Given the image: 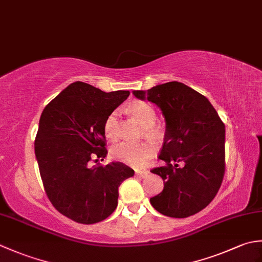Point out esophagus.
Listing matches in <instances>:
<instances>
[{
  "mask_svg": "<svg viewBox=\"0 0 262 262\" xmlns=\"http://www.w3.org/2000/svg\"><path fill=\"white\" fill-rule=\"evenodd\" d=\"M136 174L140 177V178H147L148 177V174H149V172L148 171H146V170H142V171H136Z\"/></svg>",
  "mask_w": 262,
  "mask_h": 262,
  "instance_id": "1",
  "label": "esophagus"
}]
</instances>
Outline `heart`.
<instances>
[{
    "label": "heart",
    "instance_id": "1",
    "mask_svg": "<svg viewBox=\"0 0 262 262\" xmlns=\"http://www.w3.org/2000/svg\"><path fill=\"white\" fill-rule=\"evenodd\" d=\"M128 111L144 127V132L148 137L154 138L160 136L162 129L159 125L154 124L157 119V113L148 102L135 100L128 105ZM103 130L105 137L110 142H115L118 138V119H117L116 111L111 113L104 120ZM154 151V146L148 142H121L113 147L111 154L116 160L138 168V166H143L153 157Z\"/></svg>",
    "mask_w": 262,
    "mask_h": 262
}]
</instances>
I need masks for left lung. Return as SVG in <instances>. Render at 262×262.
<instances>
[{"instance_id":"left-lung-1","label":"left lung","mask_w":262,"mask_h":262,"mask_svg":"<svg viewBox=\"0 0 262 262\" xmlns=\"http://www.w3.org/2000/svg\"><path fill=\"white\" fill-rule=\"evenodd\" d=\"M133 93L160 107L166 122L159 155L165 165L151 170L162 178L164 188L149 202L159 213L176 219L199 213L214 199L224 178V122L207 98L180 82Z\"/></svg>"}]
</instances>
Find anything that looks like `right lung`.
I'll list each match as a JSON object with an SVG mask.
<instances>
[{
	"label": "right lung",
	"mask_w": 262,
	"mask_h": 262,
	"mask_svg": "<svg viewBox=\"0 0 262 262\" xmlns=\"http://www.w3.org/2000/svg\"><path fill=\"white\" fill-rule=\"evenodd\" d=\"M128 96L77 81L42 111L35 153L43 189L54 207L76 223L94 224L113 214L119 186L134 176L121 162L89 163L107 157L104 120Z\"/></svg>",
	"instance_id": "right-lung-1"
}]
</instances>
